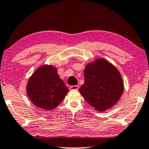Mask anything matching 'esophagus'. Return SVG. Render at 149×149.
<instances>
[{"label": "esophagus", "instance_id": "1", "mask_svg": "<svg viewBox=\"0 0 149 149\" xmlns=\"http://www.w3.org/2000/svg\"><path fill=\"white\" fill-rule=\"evenodd\" d=\"M69 88H70V90H78L79 86L78 85H75V86H71Z\"/></svg>", "mask_w": 149, "mask_h": 149}]
</instances>
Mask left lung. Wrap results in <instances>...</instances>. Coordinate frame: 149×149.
I'll return each mask as SVG.
<instances>
[{
  "label": "left lung",
  "mask_w": 149,
  "mask_h": 149,
  "mask_svg": "<svg viewBox=\"0 0 149 149\" xmlns=\"http://www.w3.org/2000/svg\"><path fill=\"white\" fill-rule=\"evenodd\" d=\"M84 84L79 91L87 102L100 112L111 108L123 92V83L117 69L103 58L86 65Z\"/></svg>",
  "instance_id": "obj_1"
}]
</instances>
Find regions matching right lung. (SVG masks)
<instances>
[{
  "mask_svg": "<svg viewBox=\"0 0 149 149\" xmlns=\"http://www.w3.org/2000/svg\"><path fill=\"white\" fill-rule=\"evenodd\" d=\"M26 91L33 104L45 110L58 106L69 91L56 69L51 65L37 69L28 82Z\"/></svg>",
  "mask_w": 149,
  "mask_h": 149,
  "instance_id": "right-lung-1",
  "label": "right lung"
}]
</instances>
